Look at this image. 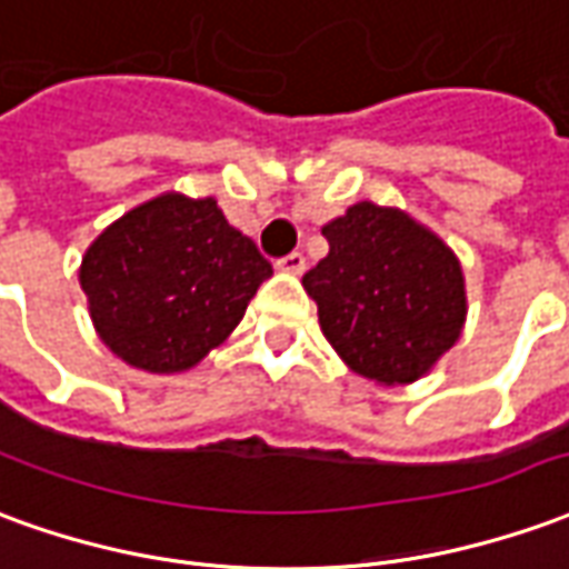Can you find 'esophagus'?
Here are the masks:
<instances>
[{
    "label": "esophagus",
    "instance_id": "esophagus-1",
    "mask_svg": "<svg viewBox=\"0 0 569 569\" xmlns=\"http://www.w3.org/2000/svg\"><path fill=\"white\" fill-rule=\"evenodd\" d=\"M305 264H308V261H305V256H301V252H292V256H286L277 261V268L286 273H301L305 271Z\"/></svg>",
    "mask_w": 569,
    "mask_h": 569
}]
</instances>
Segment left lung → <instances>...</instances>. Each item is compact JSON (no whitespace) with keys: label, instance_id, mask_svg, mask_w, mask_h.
Returning a JSON list of instances; mask_svg holds the SVG:
<instances>
[{"label":"left lung","instance_id":"8db88e82","mask_svg":"<svg viewBox=\"0 0 569 569\" xmlns=\"http://www.w3.org/2000/svg\"><path fill=\"white\" fill-rule=\"evenodd\" d=\"M323 237L329 256L301 286L332 351L385 388L428 376L468 317L456 252L409 212L369 200L323 224Z\"/></svg>","mask_w":569,"mask_h":569}]
</instances>
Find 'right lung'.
<instances>
[{"label":"right lung","mask_w":569,"mask_h":569,"mask_svg":"<svg viewBox=\"0 0 569 569\" xmlns=\"http://www.w3.org/2000/svg\"><path fill=\"white\" fill-rule=\"evenodd\" d=\"M271 273L216 197L169 190L91 240L79 286L98 339L122 363L172 376L228 339Z\"/></svg>","instance_id":"1"}]
</instances>
